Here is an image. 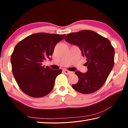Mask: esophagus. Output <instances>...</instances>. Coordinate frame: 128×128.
Masks as SVG:
<instances>
[{"instance_id":"obj_1","label":"esophagus","mask_w":128,"mask_h":128,"mask_svg":"<svg viewBox=\"0 0 128 128\" xmlns=\"http://www.w3.org/2000/svg\"><path fill=\"white\" fill-rule=\"evenodd\" d=\"M63 72H64V73H65V74H68V75L72 74V73H73L72 72H70V71H69L68 70H66V69H65V70H63Z\"/></svg>"}]
</instances>
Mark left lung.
Here are the masks:
<instances>
[{"instance_id":"obj_1","label":"left lung","mask_w":128,"mask_h":128,"mask_svg":"<svg viewBox=\"0 0 128 128\" xmlns=\"http://www.w3.org/2000/svg\"><path fill=\"white\" fill-rule=\"evenodd\" d=\"M65 40L78 47L87 60L86 73L75 72L78 81L72 85L73 89L82 94L96 92L105 83L114 67V50L110 41L88 30L69 33Z\"/></svg>"}]
</instances>
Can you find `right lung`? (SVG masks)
I'll list each match as a JSON object with an SVG mask.
<instances>
[{"mask_svg": "<svg viewBox=\"0 0 128 128\" xmlns=\"http://www.w3.org/2000/svg\"><path fill=\"white\" fill-rule=\"evenodd\" d=\"M66 35L38 33L27 36L15 46L10 58L12 70L21 90L33 98H40L50 92L61 69L54 70L42 66L51 60L56 44Z\"/></svg>", "mask_w": 128, "mask_h": 128, "instance_id": "add662e5", "label": "right lung"}]
</instances>
